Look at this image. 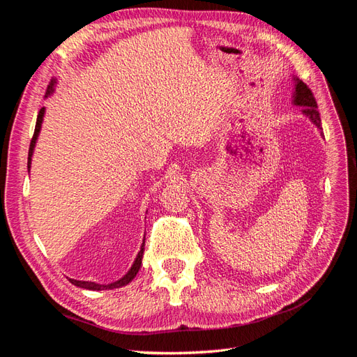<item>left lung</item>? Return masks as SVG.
Returning a JSON list of instances; mask_svg holds the SVG:
<instances>
[{
  "instance_id": "left-lung-1",
  "label": "left lung",
  "mask_w": 357,
  "mask_h": 357,
  "mask_svg": "<svg viewBox=\"0 0 357 357\" xmlns=\"http://www.w3.org/2000/svg\"><path fill=\"white\" fill-rule=\"evenodd\" d=\"M294 102L296 105L302 107V113L311 119V122L314 123L319 129H321V121H320V113L317 110V102L314 98V93L308 88V86L296 80V91H295V100Z\"/></svg>"
}]
</instances>
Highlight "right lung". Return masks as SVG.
I'll use <instances>...</instances> for the list:
<instances>
[{"instance_id": "obj_1", "label": "right lung", "mask_w": 357, "mask_h": 357, "mask_svg": "<svg viewBox=\"0 0 357 357\" xmlns=\"http://www.w3.org/2000/svg\"><path fill=\"white\" fill-rule=\"evenodd\" d=\"M53 83L55 82H50L47 89H46V96L50 95V92L53 91ZM43 116H45V109H41L38 112V116H37V123H36V129H34V135H32L31 138V144H29V152H28V168L31 165V156H32V150H34V146H36V142H37V137H38V132H40V128H41V121H43ZM143 253H144V243L142 245V250L138 252V256L135 259L134 265L131 266V269H129L128 274L125 277H122L121 280H117V282L112 283V284H96V283H91V282H79V280H73L70 278V282L74 284V286H79V287H83V289H89V290H104V289H116V287H121V286H125L128 284L131 280L137 275L139 266H142V259H143Z\"/></svg>"}]
</instances>
